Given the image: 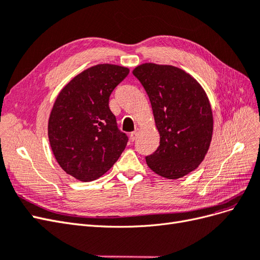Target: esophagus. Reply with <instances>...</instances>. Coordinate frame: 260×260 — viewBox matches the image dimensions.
I'll use <instances>...</instances> for the list:
<instances>
[{
	"mask_svg": "<svg viewBox=\"0 0 260 260\" xmlns=\"http://www.w3.org/2000/svg\"><path fill=\"white\" fill-rule=\"evenodd\" d=\"M138 135H139V129H136L135 131L130 133V140L132 141V142L138 138Z\"/></svg>",
	"mask_w": 260,
	"mask_h": 260,
	"instance_id": "1",
	"label": "esophagus"
}]
</instances>
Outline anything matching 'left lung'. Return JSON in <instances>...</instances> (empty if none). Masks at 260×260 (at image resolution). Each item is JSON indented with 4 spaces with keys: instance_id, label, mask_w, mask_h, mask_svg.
I'll use <instances>...</instances> for the list:
<instances>
[{
    "instance_id": "left-lung-1",
    "label": "left lung",
    "mask_w": 260,
    "mask_h": 260,
    "mask_svg": "<svg viewBox=\"0 0 260 260\" xmlns=\"http://www.w3.org/2000/svg\"><path fill=\"white\" fill-rule=\"evenodd\" d=\"M151 102L159 146L145 157L160 177L176 180L204 160L211 142L214 118L205 90L184 70L145 62L133 69Z\"/></svg>"
}]
</instances>
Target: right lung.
Listing matches in <instances>:
<instances>
[{
    "instance_id": "right-lung-1",
    "label": "right lung",
    "mask_w": 260,
    "mask_h": 260,
    "mask_svg": "<svg viewBox=\"0 0 260 260\" xmlns=\"http://www.w3.org/2000/svg\"><path fill=\"white\" fill-rule=\"evenodd\" d=\"M129 68L99 64L75 76L60 90L49 117L48 136L60 168L89 182L113 167L128 142L108 106Z\"/></svg>"
}]
</instances>
